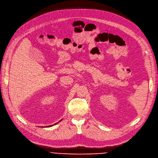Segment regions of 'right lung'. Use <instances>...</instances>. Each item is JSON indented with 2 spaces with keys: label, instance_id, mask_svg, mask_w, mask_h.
<instances>
[{
  "label": "right lung",
  "instance_id": "add662e5",
  "mask_svg": "<svg viewBox=\"0 0 158 158\" xmlns=\"http://www.w3.org/2000/svg\"><path fill=\"white\" fill-rule=\"evenodd\" d=\"M62 120H62H60L59 122H57V123H55L54 125H49V126H46V127H52V126H53V125H56V124H57V123H59L60 122H61Z\"/></svg>",
  "mask_w": 158,
  "mask_h": 158
}]
</instances>
